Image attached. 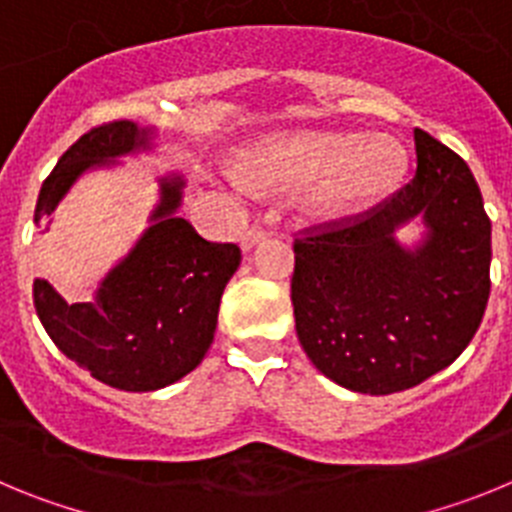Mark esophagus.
<instances>
[{
    "mask_svg": "<svg viewBox=\"0 0 512 512\" xmlns=\"http://www.w3.org/2000/svg\"><path fill=\"white\" fill-rule=\"evenodd\" d=\"M266 230L264 228H259V225H253V228H248L246 233L241 235V246H243V251H251L253 246H259L261 241H264L266 238Z\"/></svg>",
    "mask_w": 512,
    "mask_h": 512,
    "instance_id": "34e87169",
    "label": "esophagus"
}]
</instances>
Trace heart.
<instances>
[{
  "label": "heart",
  "mask_w": 512,
  "mask_h": 512,
  "mask_svg": "<svg viewBox=\"0 0 512 512\" xmlns=\"http://www.w3.org/2000/svg\"><path fill=\"white\" fill-rule=\"evenodd\" d=\"M405 151L392 138L356 133H300L248 153L243 179L264 187L312 184L310 205L323 215H341L377 200L400 182Z\"/></svg>",
  "instance_id": "b5f03b06"
}]
</instances>
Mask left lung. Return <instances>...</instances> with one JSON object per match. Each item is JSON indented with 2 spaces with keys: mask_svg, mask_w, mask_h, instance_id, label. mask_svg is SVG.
<instances>
[{
  "mask_svg": "<svg viewBox=\"0 0 512 512\" xmlns=\"http://www.w3.org/2000/svg\"><path fill=\"white\" fill-rule=\"evenodd\" d=\"M415 176L359 215L295 238L297 338L346 390L392 395L446 369L469 346L490 297L492 225L464 158L415 128ZM423 214L415 252L395 227Z\"/></svg>",
  "mask_w": 512,
  "mask_h": 512,
  "instance_id": "left-lung-1",
  "label": "left lung"
}]
</instances>
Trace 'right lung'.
<instances>
[{
  "mask_svg": "<svg viewBox=\"0 0 512 512\" xmlns=\"http://www.w3.org/2000/svg\"><path fill=\"white\" fill-rule=\"evenodd\" d=\"M148 146V130L130 120L104 122L81 135L43 182L35 223L45 225L71 184ZM184 182L161 179L151 228L99 284L92 302H69L45 279L33 282V302L58 351L99 382L125 392H153L200 366L215 336L225 284L241 264L235 243L205 241L184 217Z\"/></svg>",
  "mask_w": 512,
  "mask_h": 512,
  "instance_id": "right-lung-1",
  "label": "right lung"
}]
</instances>
